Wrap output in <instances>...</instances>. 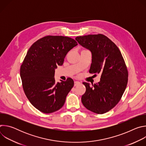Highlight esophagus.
Masks as SVG:
<instances>
[{"instance_id":"esophagus-1","label":"esophagus","mask_w":146,"mask_h":146,"mask_svg":"<svg viewBox=\"0 0 146 146\" xmlns=\"http://www.w3.org/2000/svg\"><path fill=\"white\" fill-rule=\"evenodd\" d=\"M80 84V82H79V81H74V86H78V85H79Z\"/></svg>"}]
</instances>
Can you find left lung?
Segmentation results:
<instances>
[{
    "label": "left lung",
    "instance_id": "8db88e82",
    "mask_svg": "<svg viewBox=\"0 0 146 146\" xmlns=\"http://www.w3.org/2000/svg\"><path fill=\"white\" fill-rule=\"evenodd\" d=\"M76 40L92 53V63L89 72L100 74L99 82L90 86L82 83L86 91L81 97L86 108L96 113L104 114L119 102L126 89L128 72L118 47L102 34L77 36Z\"/></svg>",
    "mask_w": 146,
    "mask_h": 146
}]
</instances>
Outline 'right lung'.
<instances>
[{
  "label": "right lung",
  "mask_w": 146,
  "mask_h": 146,
  "mask_svg": "<svg viewBox=\"0 0 146 146\" xmlns=\"http://www.w3.org/2000/svg\"><path fill=\"white\" fill-rule=\"evenodd\" d=\"M77 45L69 37L47 36L28 50L20 68L24 92L32 105L41 112L51 113L64 106L74 86L71 78L55 82L57 66L63 65L67 53Z\"/></svg>",
  "instance_id": "add662e5"
}]
</instances>
